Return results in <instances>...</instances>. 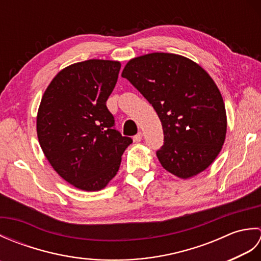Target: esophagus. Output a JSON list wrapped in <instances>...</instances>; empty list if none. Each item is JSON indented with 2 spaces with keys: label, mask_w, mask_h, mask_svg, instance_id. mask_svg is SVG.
I'll list each match as a JSON object with an SVG mask.
<instances>
[{
  "label": "esophagus",
  "mask_w": 261,
  "mask_h": 261,
  "mask_svg": "<svg viewBox=\"0 0 261 261\" xmlns=\"http://www.w3.org/2000/svg\"><path fill=\"white\" fill-rule=\"evenodd\" d=\"M134 140L136 142H140L142 140V132H138V134L134 137Z\"/></svg>",
  "instance_id": "1"
}]
</instances>
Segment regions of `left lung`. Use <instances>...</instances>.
<instances>
[{
    "label": "left lung",
    "instance_id": "1",
    "mask_svg": "<svg viewBox=\"0 0 261 261\" xmlns=\"http://www.w3.org/2000/svg\"><path fill=\"white\" fill-rule=\"evenodd\" d=\"M122 77L162 121L164 145L156 153L163 167L179 178L206 169L226 134L223 98L206 71L179 55L153 53L131 59Z\"/></svg>",
    "mask_w": 261,
    "mask_h": 261
}]
</instances>
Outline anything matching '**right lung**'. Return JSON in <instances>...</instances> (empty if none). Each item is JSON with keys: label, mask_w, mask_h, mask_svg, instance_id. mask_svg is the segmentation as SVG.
Instances as JSON below:
<instances>
[{"label": "right lung", "mask_w": 261, "mask_h": 261, "mask_svg": "<svg viewBox=\"0 0 261 261\" xmlns=\"http://www.w3.org/2000/svg\"><path fill=\"white\" fill-rule=\"evenodd\" d=\"M121 64L90 59L56 75L37 116L40 147L53 168L83 191H99L116 175L132 139L115 129L107 101Z\"/></svg>", "instance_id": "obj_1"}]
</instances>
